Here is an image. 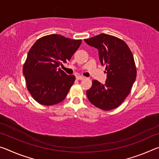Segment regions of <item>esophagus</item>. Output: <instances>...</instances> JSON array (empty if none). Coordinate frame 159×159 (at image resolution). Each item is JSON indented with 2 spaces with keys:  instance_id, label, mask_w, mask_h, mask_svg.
Instances as JSON below:
<instances>
[{
  "instance_id": "34e87169",
  "label": "esophagus",
  "mask_w": 159,
  "mask_h": 159,
  "mask_svg": "<svg viewBox=\"0 0 159 159\" xmlns=\"http://www.w3.org/2000/svg\"><path fill=\"white\" fill-rule=\"evenodd\" d=\"M76 79H77V80H83V79H85V77H84V76H80V75H77V76H76Z\"/></svg>"
}]
</instances>
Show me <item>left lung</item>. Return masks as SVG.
Listing matches in <instances>:
<instances>
[{
  "mask_svg": "<svg viewBox=\"0 0 159 159\" xmlns=\"http://www.w3.org/2000/svg\"><path fill=\"white\" fill-rule=\"evenodd\" d=\"M84 41L98 50L107 76L104 84L93 80L92 87L86 91L88 98L94 106L104 111L117 108L130 93L136 79L133 53L125 42L111 35L101 34Z\"/></svg>",
  "mask_w": 159,
  "mask_h": 159,
  "instance_id": "left-lung-1",
  "label": "left lung"
}]
</instances>
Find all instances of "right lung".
Listing matches in <instances>:
<instances>
[{
  "mask_svg": "<svg viewBox=\"0 0 159 159\" xmlns=\"http://www.w3.org/2000/svg\"><path fill=\"white\" fill-rule=\"evenodd\" d=\"M82 40H72L58 34L38 39L29 50L23 66L26 87L33 98L42 105L62 102L75 81L60 68L70 60Z\"/></svg>",
  "mask_w": 159,
  "mask_h": 159,
  "instance_id": "obj_1",
  "label": "right lung"
}]
</instances>
